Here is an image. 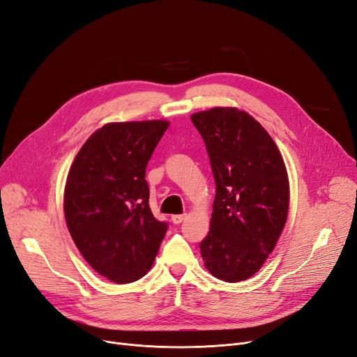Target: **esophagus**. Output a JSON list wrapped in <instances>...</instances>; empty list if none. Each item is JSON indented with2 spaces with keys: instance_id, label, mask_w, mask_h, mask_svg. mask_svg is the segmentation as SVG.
<instances>
[{
  "instance_id": "esophagus-1",
  "label": "esophagus",
  "mask_w": 357,
  "mask_h": 357,
  "mask_svg": "<svg viewBox=\"0 0 357 357\" xmlns=\"http://www.w3.org/2000/svg\"><path fill=\"white\" fill-rule=\"evenodd\" d=\"M185 217H187V214H174V215H172V222H174L175 225H179V223L183 222Z\"/></svg>"
}]
</instances>
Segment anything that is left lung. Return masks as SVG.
I'll return each mask as SVG.
<instances>
[{
  "instance_id": "obj_1",
  "label": "left lung",
  "mask_w": 357,
  "mask_h": 357,
  "mask_svg": "<svg viewBox=\"0 0 357 357\" xmlns=\"http://www.w3.org/2000/svg\"><path fill=\"white\" fill-rule=\"evenodd\" d=\"M191 121L206 143L215 182L201 257L214 277L242 282L262 267L286 225V166L273 138L250 114L213 107Z\"/></svg>"
}]
</instances>
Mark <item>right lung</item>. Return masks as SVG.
I'll list each match as a JSON object with an SVG mask.
<instances>
[{"label": "right lung", "instance_id": "obj_1", "mask_svg": "<svg viewBox=\"0 0 357 357\" xmlns=\"http://www.w3.org/2000/svg\"><path fill=\"white\" fill-rule=\"evenodd\" d=\"M167 121L114 122L93 132L70 167L64 213L90 267L131 283L151 267L167 230L149 206L146 167Z\"/></svg>", "mask_w": 357, "mask_h": 357}]
</instances>
